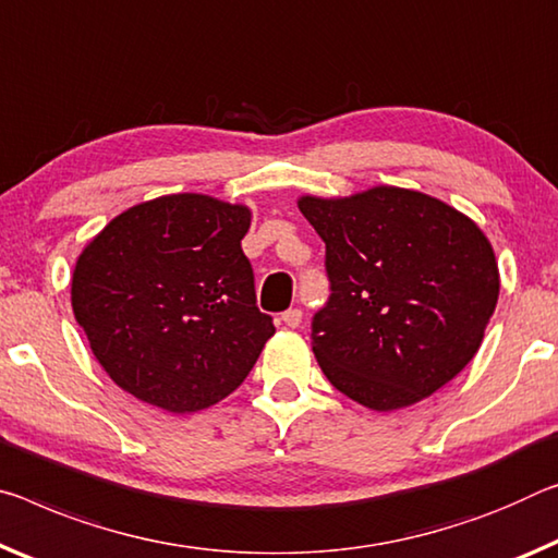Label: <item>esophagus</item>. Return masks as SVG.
I'll list each match as a JSON object with an SVG mask.
<instances>
[{
	"instance_id": "esophagus-1",
	"label": "esophagus",
	"mask_w": 558,
	"mask_h": 558,
	"mask_svg": "<svg viewBox=\"0 0 558 558\" xmlns=\"http://www.w3.org/2000/svg\"><path fill=\"white\" fill-rule=\"evenodd\" d=\"M282 323H286L288 327H298L300 323H303V313L298 311V307H290V311H286L282 313V317H280Z\"/></svg>"
}]
</instances>
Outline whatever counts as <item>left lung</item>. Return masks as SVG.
Here are the masks:
<instances>
[{"mask_svg": "<svg viewBox=\"0 0 558 558\" xmlns=\"http://www.w3.org/2000/svg\"><path fill=\"white\" fill-rule=\"evenodd\" d=\"M298 208L325 241L332 293L311 340L335 390L392 412L470 365L499 300L494 247L470 216L397 185Z\"/></svg>", "mask_w": 558, "mask_h": 558, "instance_id": "1", "label": "left lung"}]
</instances>
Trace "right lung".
<instances>
[{
  "label": "right lung",
  "mask_w": 558,
  "mask_h": 558,
  "mask_svg": "<svg viewBox=\"0 0 558 558\" xmlns=\"http://www.w3.org/2000/svg\"><path fill=\"white\" fill-rule=\"evenodd\" d=\"M251 208L171 193L123 210L78 253L72 307L123 392L173 414L241 387L276 325L241 241Z\"/></svg>",
  "instance_id": "1"
}]
</instances>
